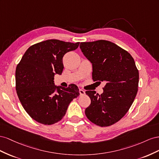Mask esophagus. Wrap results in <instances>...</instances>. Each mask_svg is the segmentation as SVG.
<instances>
[{"label":"esophagus","mask_w":159,"mask_h":159,"mask_svg":"<svg viewBox=\"0 0 159 159\" xmlns=\"http://www.w3.org/2000/svg\"><path fill=\"white\" fill-rule=\"evenodd\" d=\"M79 93L80 95H84L85 94V91L83 89H79Z\"/></svg>","instance_id":"1"}]
</instances>
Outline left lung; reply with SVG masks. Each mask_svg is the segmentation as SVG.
Returning <instances> with one entry per match:
<instances>
[{
  "label": "left lung",
  "instance_id": "8db88e82",
  "mask_svg": "<svg viewBox=\"0 0 159 159\" xmlns=\"http://www.w3.org/2000/svg\"><path fill=\"white\" fill-rule=\"evenodd\" d=\"M80 48L93 64V80L106 83L101 95L94 90L86 91L91 102L85 115L102 127L114 125L128 112L138 91L139 74L133 58L105 40L81 43Z\"/></svg>",
  "mask_w": 159,
  "mask_h": 159
}]
</instances>
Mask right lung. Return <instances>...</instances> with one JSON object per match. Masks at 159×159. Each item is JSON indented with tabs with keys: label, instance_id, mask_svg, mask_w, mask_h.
Returning <instances> with one entry per match:
<instances>
[{
	"label": "right lung",
	"instance_id": "obj_1",
	"mask_svg": "<svg viewBox=\"0 0 159 159\" xmlns=\"http://www.w3.org/2000/svg\"><path fill=\"white\" fill-rule=\"evenodd\" d=\"M79 43L51 39L34 44L16 66L18 97L29 115L40 124L51 125L60 121L70 102L80 95L74 84L67 88L54 84V75H61L64 69L63 57L78 48Z\"/></svg>",
	"mask_w": 159,
	"mask_h": 159
}]
</instances>
